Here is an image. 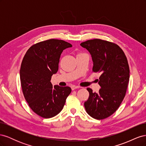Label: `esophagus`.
I'll return each instance as SVG.
<instances>
[{"mask_svg": "<svg viewBox=\"0 0 146 146\" xmlns=\"http://www.w3.org/2000/svg\"><path fill=\"white\" fill-rule=\"evenodd\" d=\"M81 88V87L80 86H74V85H73V86H71V89H72V90H74L78 89V88Z\"/></svg>", "mask_w": 146, "mask_h": 146, "instance_id": "1", "label": "esophagus"}]
</instances>
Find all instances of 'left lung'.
<instances>
[{
    "label": "left lung",
    "instance_id": "left-lung-1",
    "mask_svg": "<svg viewBox=\"0 0 146 146\" xmlns=\"http://www.w3.org/2000/svg\"><path fill=\"white\" fill-rule=\"evenodd\" d=\"M80 46L90 52L93 67L92 72L101 74L98 93H90L84 106L87 113L96 119H104L113 114L120 106L126 94L130 78L127 57L116 44L100 39L83 42Z\"/></svg>",
    "mask_w": 146,
    "mask_h": 146
}]
</instances>
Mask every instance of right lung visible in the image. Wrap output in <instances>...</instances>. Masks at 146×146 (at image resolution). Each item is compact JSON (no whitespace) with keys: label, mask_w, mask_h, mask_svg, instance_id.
Masks as SVG:
<instances>
[{"label":"right lung","mask_w":146,"mask_h":146,"mask_svg":"<svg viewBox=\"0 0 146 146\" xmlns=\"http://www.w3.org/2000/svg\"><path fill=\"white\" fill-rule=\"evenodd\" d=\"M71 47L63 40L50 39L32 46L24 56L20 69L23 94L30 108L42 117L57 115L71 92L69 86H53L50 82L58 70L61 53Z\"/></svg>","instance_id":"1"}]
</instances>
